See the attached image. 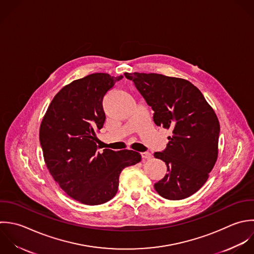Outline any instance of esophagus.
<instances>
[{"instance_id": "1", "label": "esophagus", "mask_w": 254, "mask_h": 254, "mask_svg": "<svg viewBox=\"0 0 254 254\" xmlns=\"http://www.w3.org/2000/svg\"><path fill=\"white\" fill-rule=\"evenodd\" d=\"M141 157L143 160H149V159H151L152 155L149 152H143V153H141Z\"/></svg>"}]
</instances>
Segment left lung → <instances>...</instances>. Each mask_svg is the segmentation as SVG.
I'll return each mask as SVG.
<instances>
[{
    "mask_svg": "<svg viewBox=\"0 0 254 254\" xmlns=\"http://www.w3.org/2000/svg\"><path fill=\"white\" fill-rule=\"evenodd\" d=\"M125 76L154 111L155 125L172 130L166 148L154 153L168 171L154 189L167 200L192 196L207 182L218 159L220 123L215 111L188 80L156 73Z\"/></svg>",
    "mask_w": 254,
    "mask_h": 254,
    "instance_id": "1",
    "label": "left lung"
}]
</instances>
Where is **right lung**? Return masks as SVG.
<instances>
[{
  "instance_id": "right-lung-1",
  "label": "right lung",
  "mask_w": 254,
  "mask_h": 254,
  "mask_svg": "<svg viewBox=\"0 0 254 254\" xmlns=\"http://www.w3.org/2000/svg\"><path fill=\"white\" fill-rule=\"evenodd\" d=\"M123 76L94 73L64 86L51 101L39 128L45 164L60 188L89 206L114 198L123 169L141 160L133 150L98 151L106 116L103 99Z\"/></svg>"
}]
</instances>
